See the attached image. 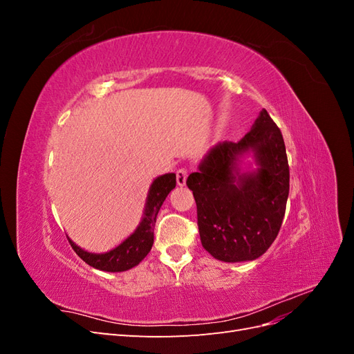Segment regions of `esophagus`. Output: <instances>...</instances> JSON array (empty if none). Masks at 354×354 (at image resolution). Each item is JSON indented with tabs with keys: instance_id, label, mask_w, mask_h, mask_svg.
Segmentation results:
<instances>
[{
	"instance_id": "esophagus-1",
	"label": "esophagus",
	"mask_w": 354,
	"mask_h": 354,
	"mask_svg": "<svg viewBox=\"0 0 354 354\" xmlns=\"http://www.w3.org/2000/svg\"><path fill=\"white\" fill-rule=\"evenodd\" d=\"M187 180V169L186 168H180L177 171V185L178 186H185Z\"/></svg>"
}]
</instances>
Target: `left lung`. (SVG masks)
<instances>
[{
    "label": "left lung",
    "instance_id": "8db88e82",
    "mask_svg": "<svg viewBox=\"0 0 354 354\" xmlns=\"http://www.w3.org/2000/svg\"><path fill=\"white\" fill-rule=\"evenodd\" d=\"M250 154L256 168L243 170ZM186 185L196 201L202 246L214 259L252 261L269 250L285 216L289 167L282 133L267 111L238 143L211 147Z\"/></svg>",
    "mask_w": 354,
    "mask_h": 354
}]
</instances>
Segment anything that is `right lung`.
<instances>
[{"instance_id": "right-lung-1", "label": "right lung", "mask_w": 354, "mask_h": 354, "mask_svg": "<svg viewBox=\"0 0 354 354\" xmlns=\"http://www.w3.org/2000/svg\"><path fill=\"white\" fill-rule=\"evenodd\" d=\"M176 187V174L168 173L156 177L147 192L145 203V211L142 221L138 223L136 230L122 241L120 245L108 252H88L75 243L69 236V243L78 257L88 266L103 272H125L130 270L140 263L145 257L151 252L153 245V229L156 216L162 207L165 198L171 190Z\"/></svg>"}]
</instances>
